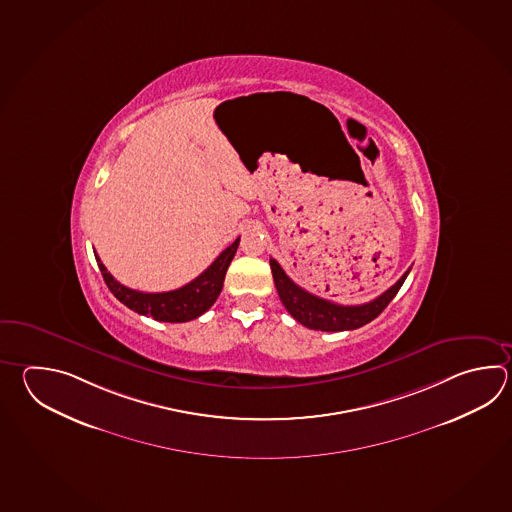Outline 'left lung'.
Listing matches in <instances>:
<instances>
[{
  "label": "left lung",
  "instance_id": "left-lung-1",
  "mask_svg": "<svg viewBox=\"0 0 512 512\" xmlns=\"http://www.w3.org/2000/svg\"><path fill=\"white\" fill-rule=\"evenodd\" d=\"M270 266H272L275 288H277L284 308L290 312L295 321H299L310 330H321V332L355 330V328H361L366 323L374 321L377 315L383 312L388 303L396 297V293L399 292V288L403 286V282L410 273V268H408L392 288H388L385 293H381L370 303L343 306V304H335L332 301L321 299L313 293L306 292L301 286H297L284 273L281 264L275 259H270Z\"/></svg>",
  "mask_w": 512,
  "mask_h": 512
}]
</instances>
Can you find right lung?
<instances>
[{"mask_svg":"<svg viewBox=\"0 0 512 512\" xmlns=\"http://www.w3.org/2000/svg\"><path fill=\"white\" fill-rule=\"evenodd\" d=\"M239 240H235L231 246L222 251L208 270L200 273L197 279L171 292L144 293L131 290L116 281L115 277L105 270L104 264L96 253L94 257L100 272L104 275L107 288L120 303L126 304L127 308L135 310L140 315L153 317L155 321H162V323H188L191 319H197L202 313L208 312L217 301L228 266L239 248Z\"/></svg>","mask_w":512,"mask_h":512,"instance_id":"add662e5","label":"right lung"}]
</instances>
